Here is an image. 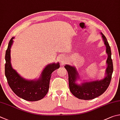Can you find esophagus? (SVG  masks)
I'll use <instances>...</instances> for the list:
<instances>
[{
  "label": "esophagus",
  "mask_w": 120,
  "mask_h": 120,
  "mask_svg": "<svg viewBox=\"0 0 120 120\" xmlns=\"http://www.w3.org/2000/svg\"><path fill=\"white\" fill-rule=\"evenodd\" d=\"M64 61V60L63 59H60V63H61V64H62Z\"/></svg>",
  "instance_id": "obj_1"
}]
</instances>
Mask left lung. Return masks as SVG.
<instances>
[{"mask_svg": "<svg viewBox=\"0 0 120 120\" xmlns=\"http://www.w3.org/2000/svg\"><path fill=\"white\" fill-rule=\"evenodd\" d=\"M102 36L106 47V53L108 57L106 60L108 64L106 70V76L100 81L87 82L83 83L82 85L75 83L79 78L78 73L74 67L66 65L65 68L68 71V74L69 87L71 93L75 97L81 100H89L95 98L104 93L110 85L113 71L112 60L111 58V48L105 36L101 33Z\"/></svg>", "mask_w": 120, "mask_h": 120, "instance_id": "1", "label": "left lung"}]
</instances>
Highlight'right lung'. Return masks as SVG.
Segmentation results:
<instances>
[{"label":"right lung","instance_id":"obj_1","mask_svg":"<svg viewBox=\"0 0 120 120\" xmlns=\"http://www.w3.org/2000/svg\"><path fill=\"white\" fill-rule=\"evenodd\" d=\"M12 37L6 51L5 73L7 82L14 93L28 101H37L45 97L49 87L52 73L60 68V64H50L44 68L41 77L37 81L26 80L12 68L10 63V48L13 43Z\"/></svg>","mask_w":120,"mask_h":120}]
</instances>
